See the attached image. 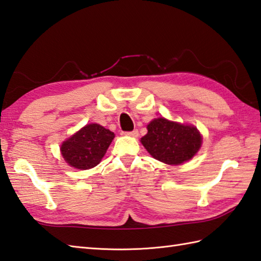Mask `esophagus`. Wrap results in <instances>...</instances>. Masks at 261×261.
Wrapping results in <instances>:
<instances>
[{
  "instance_id": "esophagus-1",
  "label": "esophagus",
  "mask_w": 261,
  "mask_h": 261,
  "mask_svg": "<svg viewBox=\"0 0 261 261\" xmlns=\"http://www.w3.org/2000/svg\"><path fill=\"white\" fill-rule=\"evenodd\" d=\"M125 134L128 135V136H132V137H137L138 136V130L134 129V130H132V132H126Z\"/></svg>"
}]
</instances>
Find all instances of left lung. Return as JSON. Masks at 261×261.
<instances>
[{"instance_id":"1","label":"left lung","mask_w":261,"mask_h":261,"mask_svg":"<svg viewBox=\"0 0 261 261\" xmlns=\"http://www.w3.org/2000/svg\"><path fill=\"white\" fill-rule=\"evenodd\" d=\"M147 134L142 144L154 159L163 163L177 165L198 153L202 138L194 126L158 118L147 125Z\"/></svg>"}]
</instances>
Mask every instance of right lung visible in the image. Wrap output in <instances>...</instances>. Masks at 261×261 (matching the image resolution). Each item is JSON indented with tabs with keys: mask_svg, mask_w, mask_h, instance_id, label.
Here are the masks:
<instances>
[{
	"mask_svg": "<svg viewBox=\"0 0 261 261\" xmlns=\"http://www.w3.org/2000/svg\"><path fill=\"white\" fill-rule=\"evenodd\" d=\"M114 133L98 124L86 125L61 145L67 163L79 170L95 167L114 140Z\"/></svg>",
	"mask_w": 261,
	"mask_h": 261,
	"instance_id": "add662e5",
	"label": "right lung"
}]
</instances>
